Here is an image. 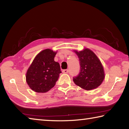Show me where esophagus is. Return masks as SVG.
Wrapping results in <instances>:
<instances>
[{
    "mask_svg": "<svg viewBox=\"0 0 129 129\" xmlns=\"http://www.w3.org/2000/svg\"><path fill=\"white\" fill-rule=\"evenodd\" d=\"M62 73H68V69H64V70H62Z\"/></svg>",
    "mask_w": 129,
    "mask_h": 129,
    "instance_id": "obj_1",
    "label": "esophagus"
}]
</instances>
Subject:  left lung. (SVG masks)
I'll return each mask as SVG.
<instances>
[{"label":"left lung","mask_w":129,"mask_h":129,"mask_svg":"<svg viewBox=\"0 0 129 129\" xmlns=\"http://www.w3.org/2000/svg\"><path fill=\"white\" fill-rule=\"evenodd\" d=\"M74 52L78 56L80 65L79 74L73 78L74 82L86 90L97 88L105 78L104 68L99 58L88 48L82 51Z\"/></svg>","instance_id":"1"}]
</instances>
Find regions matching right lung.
<instances>
[{
    "label": "right lung",
    "instance_id": "right-lung-1",
    "mask_svg": "<svg viewBox=\"0 0 129 129\" xmlns=\"http://www.w3.org/2000/svg\"><path fill=\"white\" fill-rule=\"evenodd\" d=\"M56 53L46 49L34 58L26 73V81L32 90L45 93L55 85L61 73L59 63L54 60Z\"/></svg>",
    "mask_w": 129,
    "mask_h": 129
}]
</instances>
